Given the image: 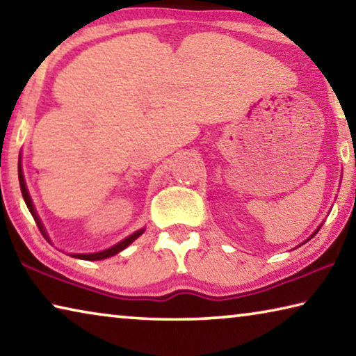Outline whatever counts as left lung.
<instances>
[{
	"label": "left lung",
	"instance_id": "8db88e82",
	"mask_svg": "<svg viewBox=\"0 0 356 356\" xmlns=\"http://www.w3.org/2000/svg\"><path fill=\"white\" fill-rule=\"evenodd\" d=\"M317 231H318V229H317ZM317 231H316V232H317ZM316 232H314V234H316Z\"/></svg>",
	"mask_w": 356,
	"mask_h": 356
}]
</instances>
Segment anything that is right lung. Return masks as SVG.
<instances>
[{"mask_svg": "<svg viewBox=\"0 0 356 356\" xmlns=\"http://www.w3.org/2000/svg\"><path fill=\"white\" fill-rule=\"evenodd\" d=\"M19 180H20V188H22V195H23V200H25L26 202V207L29 209V212H31L33 218L35 220V225L39 226V229L42 232H44V226H42V222L39 220L38 213H35L34 210V206H33V201L31 197H29V193L26 190V185H25V179H23V172H22V166L19 163ZM144 232V229H141V231H136L135 234H131V236H129L127 238H124L122 242H119L118 245L111 246V248H108L105 251H100V252H94V254H74V257H78V259H83V261H100V259H106V257H111L114 254H118L119 251H122L127 248V246L134 242L135 238H138L141 236V234Z\"/></svg>", "mask_w": 356, "mask_h": 356, "instance_id": "1", "label": "right lung"}]
</instances>
